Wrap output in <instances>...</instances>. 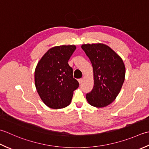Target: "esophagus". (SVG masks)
Returning <instances> with one entry per match:
<instances>
[{
  "instance_id": "34e87169",
  "label": "esophagus",
  "mask_w": 149,
  "mask_h": 149,
  "mask_svg": "<svg viewBox=\"0 0 149 149\" xmlns=\"http://www.w3.org/2000/svg\"><path fill=\"white\" fill-rule=\"evenodd\" d=\"M78 82L80 83V84H81V82H82L83 81V78H80V79H78Z\"/></svg>"
}]
</instances>
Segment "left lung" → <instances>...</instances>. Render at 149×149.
<instances>
[{
	"mask_svg": "<svg viewBox=\"0 0 149 149\" xmlns=\"http://www.w3.org/2000/svg\"><path fill=\"white\" fill-rule=\"evenodd\" d=\"M91 62L94 87L86 95L89 104L104 107L116 99L125 80V67L121 58L108 45L102 43L81 45Z\"/></svg>",
	"mask_w": 149,
	"mask_h": 149,
	"instance_id": "8db88e82",
	"label": "left lung"
}]
</instances>
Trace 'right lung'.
Here are the masks:
<instances>
[{"label": "right lung", "instance_id": "1", "mask_svg": "<svg viewBox=\"0 0 149 149\" xmlns=\"http://www.w3.org/2000/svg\"><path fill=\"white\" fill-rule=\"evenodd\" d=\"M77 47L63 45L51 47L41 58L35 71V84L41 100L51 109H62L71 102L79 87L68 60Z\"/></svg>", "mask_w": 149, "mask_h": 149}]
</instances>
